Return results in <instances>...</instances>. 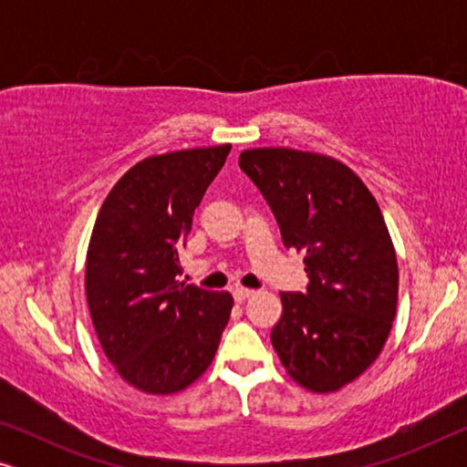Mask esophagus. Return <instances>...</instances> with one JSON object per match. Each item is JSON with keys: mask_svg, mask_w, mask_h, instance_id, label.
<instances>
[{"mask_svg": "<svg viewBox=\"0 0 467 467\" xmlns=\"http://www.w3.org/2000/svg\"><path fill=\"white\" fill-rule=\"evenodd\" d=\"M234 293V299L235 302H244V299H248L253 296V289H244V286H235V289L232 291Z\"/></svg>", "mask_w": 467, "mask_h": 467, "instance_id": "esophagus-1", "label": "esophagus"}]
</instances>
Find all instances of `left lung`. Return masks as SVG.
I'll list each match as a JSON object with an SVG mask.
<instances>
[{"mask_svg": "<svg viewBox=\"0 0 467 467\" xmlns=\"http://www.w3.org/2000/svg\"><path fill=\"white\" fill-rule=\"evenodd\" d=\"M238 163L310 280L306 293H280L272 347L297 385L334 393L376 361L398 310V259L379 203L353 170L318 152L251 149Z\"/></svg>", "mask_w": 467, "mask_h": 467, "instance_id": "1", "label": "left lung"}]
</instances>
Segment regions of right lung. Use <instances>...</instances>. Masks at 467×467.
<instances>
[{
	"mask_svg": "<svg viewBox=\"0 0 467 467\" xmlns=\"http://www.w3.org/2000/svg\"><path fill=\"white\" fill-rule=\"evenodd\" d=\"M232 144L149 157L101 203L87 251V302L120 379L150 395L187 389L206 372L234 297L178 283V251Z\"/></svg>",
	"mask_w": 467,
	"mask_h": 467,
	"instance_id": "right-lung-1",
	"label": "right lung"
}]
</instances>
